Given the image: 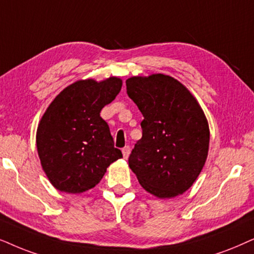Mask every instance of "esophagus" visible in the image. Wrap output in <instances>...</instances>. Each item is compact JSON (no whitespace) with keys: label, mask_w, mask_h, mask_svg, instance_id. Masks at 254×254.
I'll use <instances>...</instances> for the list:
<instances>
[{"label":"esophagus","mask_w":254,"mask_h":254,"mask_svg":"<svg viewBox=\"0 0 254 254\" xmlns=\"http://www.w3.org/2000/svg\"><path fill=\"white\" fill-rule=\"evenodd\" d=\"M122 153H123L124 159L129 158V154H130V146H125V147H123V150H122Z\"/></svg>","instance_id":"esophagus-1"}]
</instances>
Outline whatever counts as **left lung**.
Returning <instances> with one entry per match:
<instances>
[{"mask_svg": "<svg viewBox=\"0 0 254 254\" xmlns=\"http://www.w3.org/2000/svg\"><path fill=\"white\" fill-rule=\"evenodd\" d=\"M127 93L144 116L131 171L155 197L184 194L208 157L210 131L201 106L180 81L160 73L129 77Z\"/></svg>", "mask_w": 254, "mask_h": 254, "instance_id": "obj_1", "label": "left lung"}]
</instances>
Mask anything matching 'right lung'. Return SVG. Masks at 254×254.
Listing matches in <instances>:
<instances>
[{
  "instance_id": "1",
  "label": "right lung",
  "mask_w": 254,
  "mask_h": 254,
  "mask_svg": "<svg viewBox=\"0 0 254 254\" xmlns=\"http://www.w3.org/2000/svg\"><path fill=\"white\" fill-rule=\"evenodd\" d=\"M120 77L79 80L56 96L37 127V151L54 188L80 194L95 187L107 168L123 158L100 116L122 88Z\"/></svg>"
}]
</instances>
